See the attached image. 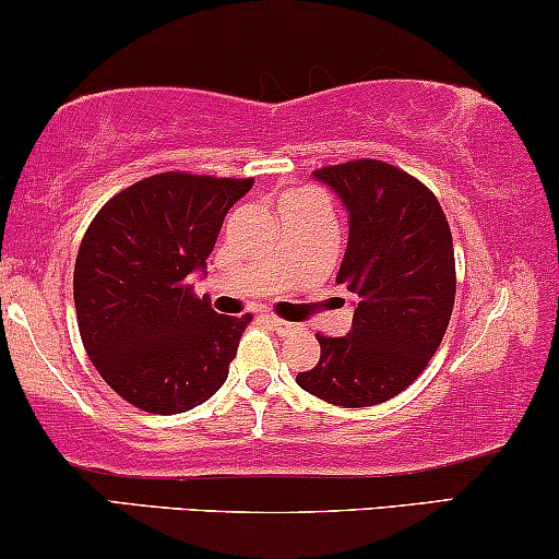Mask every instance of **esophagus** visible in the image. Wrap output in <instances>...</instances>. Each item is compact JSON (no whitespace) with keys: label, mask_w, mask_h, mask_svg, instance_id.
I'll list each match as a JSON object with an SVG mask.
<instances>
[{"label":"esophagus","mask_w":559,"mask_h":559,"mask_svg":"<svg viewBox=\"0 0 559 559\" xmlns=\"http://www.w3.org/2000/svg\"><path fill=\"white\" fill-rule=\"evenodd\" d=\"M269 321H272L274 332H277L280 336H287V334H293L295 329H298V326H295V323H290V321H282V319H277V316H272V319H269Z\"/></svg>","instance_id":"esophagus-1"}]
</instances>
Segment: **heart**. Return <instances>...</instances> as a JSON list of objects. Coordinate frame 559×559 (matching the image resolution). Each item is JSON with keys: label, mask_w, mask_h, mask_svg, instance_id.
Returning <instances> with one entry per match:
<instances>
[{"label": "heart", "mask_w": 559, "mask_h": 559, "mask_svg": "<svg viewBox=\"0 0 559 559\" xmlns=\"http://www.w3.org/2000/svg\"><path fill=\"white\" fill-rule=\"evenodd\" d=\"M308 197H316V194H311V191H298V194H287L285 199H282V204L298 202V199H308Z\"/></svg>", "instance_id": "b5f03b06"}]
</instances>
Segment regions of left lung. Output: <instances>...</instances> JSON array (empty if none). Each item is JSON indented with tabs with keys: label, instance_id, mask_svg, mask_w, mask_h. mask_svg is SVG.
<instances>
[{
	"label": "left lung",
	"instance_id": "1",
	"mask_svg": "<svg viewBox=\"0 0 559 559\" xmlns=\"http://www.w3.org/2000/svg\"><path fill=\"white\" fill-rule=\"evenodd\" d=\"M349 212L336 285L357 295L353 332L316 334L321 357L298 385L355 409L383 404L417 381L443 342L456 300V259L445 212L419 178L360 157L313 170Z\"/></svg>",
	"mask_w": 559,
	"mask_h": 559
}]
</instances>
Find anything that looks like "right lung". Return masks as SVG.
Masks as SVG:
<instances>
[{
    "instance_id": "add662e5",
    "label": "right lung",
    "mask_w": 559,
    "mask_h": 559,
    "mask_svg": "<svg viewBox=\"0 0 559 559\" xmlns=\"http://www.w3.org/2000/svg\"><path fill=\"white\" fill-rule=\"evenodd\" d=\"M253 178L168 170L100 206L74 261V308L90 362L136 409L178 415L225 383L253 316L215 313L191 272L204 269Z\"/></svg>"
}]
</instances>
